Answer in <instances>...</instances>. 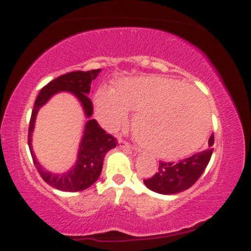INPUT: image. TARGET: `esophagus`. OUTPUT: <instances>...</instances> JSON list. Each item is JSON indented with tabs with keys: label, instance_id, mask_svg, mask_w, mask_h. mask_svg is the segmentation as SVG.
Listing matches in <instances>:
<instances>
[{
	"label": "esophagus",
	"instance_id": "obj_1",
	"mask_svg": "<svg viewBox=\"0 0 251 251\" xmlns=\"http://www.w3.org/2000/svg\"><path fill=\"white\" fill-rule=\"evenodd\" d=\"M118 145H119L120 149H125V150H131V149L133 150L134 149L133 146L131 145V144L127 143V142H125V140H124V139L118 140Z\"/></svg>",
	"mask_w": 251,
	"mask_h": 251
}]
</instances>
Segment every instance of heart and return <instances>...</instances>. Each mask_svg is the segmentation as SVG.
<instances>
[{"label":"heart","mask_w":251,"mask_h":251,"mask_svg":"<svg viewBox=\"0 0 251 251\" xmlns=\"http://www.w3.org/2000/svg\"><path fill=\"white\" fill-rule=\"evenodd\" d=\"M98 118L117 128L135 111L138 142L152 154L175 159L200 146L210 125L209 106L195 88L171 77L152 75L123 79L116 89L101 87L94 97Z\"/></svg>","instance_id":"b5f03b06"}]
</instances>
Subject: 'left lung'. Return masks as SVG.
Returning <instances> with one entry per match:
<instances>
[{"mask_svg":"<svg viewBox=\"0 0 251 251\" xmlns=\"http://www.w3.org/2000/svg\"><path fill=\"white\" fill-rule=\"evenodd\" d=\"M214 146V135L208 143V149L196 153L179 163H159L158 172L144 180L146 188L162 195H175L191 188L198 180L210 162Z\"/></svg>","mask_w":251,"mask_h":251,"instance_id":"obj_1","label":"left lung"}]
</instances>
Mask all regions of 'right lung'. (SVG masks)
Here are the masks:
<instances>
[{"instance_id":"1","label":"right lung","mask_w":251,"mask_h":251,"mask_svg":"<svg viewBox=\"0 0 251 251\" xmlns=\"http://www.w3.org/2000/svg\"><path fill=\"white\" fill-rule=\"evenodd\" d=\"M100 72L101 70L87 72L77 71L56 77L40 91L35 100V105L31 111L29 131H28V145H29L34 165L36 166L40 176L46 183L57 190H61V191H82V190L93 185L101 174L103 158H105L106 153L109 150L117 146L116 138L106 133L100 127L97 120L91 119L92 114H93V105L89 100L88 94L91 91L92 80L96 79ZM60 91H70L79 100L85 116L89 120L85 124L77 156V162L75 163L74 168L63 174H53L47 172L37 160L32 151L31 137L32 136L36 116L39 108L45 104L51 96Z\"/></svg>"}]
</instances>
